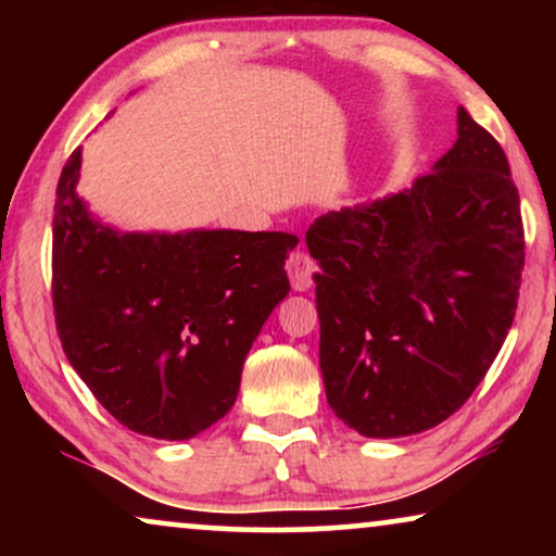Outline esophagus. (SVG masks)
<instances>
[{"label": "esophagus", "mask_w": 556, "mask_h": 556, "mask_svg": "<svg viewBox=\"0 0 556 556\" xmlns=\"http://www.w3.org/2000/svg\"><path fill=\"white\" fill-rule=\"evenodd\" d=\"M286 270H288V278H291V286L295 288V291H308L311 283H314L316 263L311 261V255L295 250V253L288 255Z\"/></svg>", "instance_id": "34e87169"}]
</instances>
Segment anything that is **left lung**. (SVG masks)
Instances as JSON below:
<instances>
[{"label": "left lung", "mask_w": 556, "mask_h": 556, "mask_svg": "<svg viewBox=\"0 0 556 556\" xmlns=\"http://www.w3.org/2000/svg\"><path fill=\"white\" fill-rule=\"evenodd\" d=\"M326 400L364 438L430 430L463 407L514 324L519 192L504 149L458 109V139L384 200L306 230Z\"/></svg>", "instance_id": "1"}]
</instances>
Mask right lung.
Segmentation results:
<instances>
[{"instance_id": "right-lung-1", "label": "right lung", "mask_w": 556, "mask_h": 556, "mask_svg": "<svg viewBox=\"0 0 556 556\" xmlns=\"http://www.w3.org/2000/svg\"><path fill=\"white\" fill-rule=\"evenodd\" d=\"M58 181L52 306L63 352L128 430L189 440L230 413L253 341L291 291L288 232H124Z\"/></svg>"}]
</instances>
